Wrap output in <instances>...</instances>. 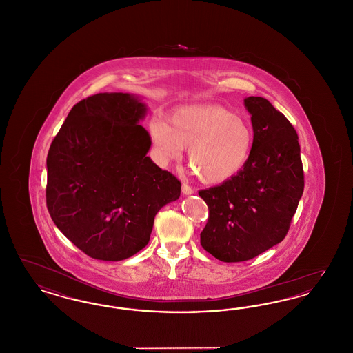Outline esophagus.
I'll return each instance as SVG.
<instances>
[{"label":"esophagus","mask_w":353,"mask_h":353,"mask_svg":"<svg viewBox=\"0 0 353 353\" xmlns=\"http://www.w3.org/2000/svg\"><path fill=\"white\" fill-rule=\"evenodd\" d=\"M181 189H183V193H184V194H193V193H194V189L188 184H183Z\"/></svg>","instance_id":"1"}]
</instances>
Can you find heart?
Returning <instances> with one entry per match:
<instances>
[{
    "label": "heart",
    "mask_w": 353,
    "mask_h": 353,
    "mask_svg": "<svg viewBox=\"0 0 353 353\" xmlns=\"http://www.w3.org/2000/svg\"><path fill=\"white\" fill-rule=\"evenodd\" d=\"M150 134L161 163L177 160L188 148V161L200 180L222 183L246 164L254 141L252 125L217 104L189 105L168 120L150 121Z\"/></svg>",
    "instance_id": "b5f03b06"
}]
</instances>
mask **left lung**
Masks as SVG:
<instances>
[{
    "label": "left lung",
    "mask_w": 353,
    "mask_h": 353,
    "mask_svg": "<svg viewBox=\"0 0 353 353\" xmlns=\"http://www.w3.org/2000/svg\"><path fill=\"white\" fill-rule=\"evenodd\" d=\"M250 156L235 176L202 189L209 209L201 246L222 262H243L285 239L304 189L298 134L268 99L249 97Z\"/></svg>",
    "instance_id": "obj_1"
}]
</instances>
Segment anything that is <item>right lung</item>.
<instances>
[{
    "instance_id": "1",
    "label": "right lung",
    "mask_w": 353,
    "mask_h": 353,
    "mask_svg": "<svg viewBox=\"0 0 353 353\" xmlns=\"http://www.w3.org/2000/svg\"><path fill=\"white\" fill-rule=\"evenodd\" d=\"M147 107L134 95L104 92L77 103L48 153L46 205L57 228L84 254L123 261L150 242L157 212L181 183L147 153L137 124Z\"/></svg>"
}]
</instances>
